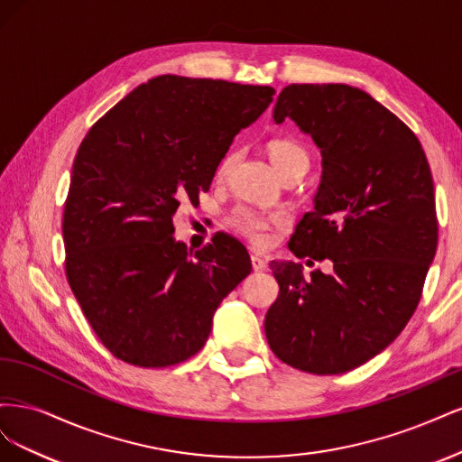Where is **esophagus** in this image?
I'll return each instance as SVG.
<instances>
[{"label": "esophagus", "mask_w": 462, "mask_h": 462, "mask_svg": "<svg viewBox=\"0 0 462 462\" xmlns=\"http://www.w3.org/2000/svg\"><path fill=\"white\" fill-rule=\"evenodd\" d=\"M250 262H253V270H254V272H262V270L268 268V258H265V256L260 254V253H253V254H250Z\"/></svg>", "instance_id": "obj_1"}]
</instances>
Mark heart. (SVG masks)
<instances>
[{
    "label": "heart",
    "instance_id": "b5f03b06",
    "mask_svg": "<svg viewBox=\"0 0 462 462\" xmlns=\"http://www.w3.org/2000/svg\"><path fill=\"white\" fill-rule=\"evenodd\" d=\"M265 152H268L273 167L282 173V177L291 171L309 170V153H306V150L299 143L289 141V138H273V141L265 144ZM233 162H235L233 152H229L227 156H223L216 171L217 179H223L229 173ZM231 226L253 243H263L265 236H268V231L282 226V219L277 216L263 217L254 212H248V209H236V212L231 216Z\"/></svg>",
    "mask_w": 462,
    "mask_h": 462
}]
</instances>
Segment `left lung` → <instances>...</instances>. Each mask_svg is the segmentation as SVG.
<instances>
[{
  "label": "left lung",
  "instance_id": "1",
  "mask_svg": "<svg viewBox=\"0 0 462 462\" xmlns=\"http://www.w3.org/2000/svg\"><path fill=\"white\" fill-rule=\"evenodd\" d=\"M285 119L321 152L314 209L289 248L333 272L304 277L297 262H272L279 295L265 337L292 368L345 374L393 343L420 300L438 246L431 171L414 133L360 88L289 85L273 107Z\"/></svg>",
  "mask_w": 462,
  "mask_h": 462
}]
</instances>
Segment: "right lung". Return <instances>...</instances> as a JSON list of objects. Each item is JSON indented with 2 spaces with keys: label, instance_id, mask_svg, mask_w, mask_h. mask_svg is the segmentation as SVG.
<instances>
[{
  "label": "right lung",
  "instance_id": "add662e5",
  "mask_svg": "<svg viewBox=\"0 0 462 462\" xmlns=\"http://www.w3.org/2000/svg\"><path fill=\"white\" fill-rule=\"evenodd\" d=\"M272 87L162 75L111 107L82 141L63 212L65 272L107 351L143 368L197 355L221 300L253 270L226 233L192 250L175 241L183 199L208 190L235 134Z\"/></svg>",
  "mask_w": 462,
  "mask_h": 462
}]
</instances>
